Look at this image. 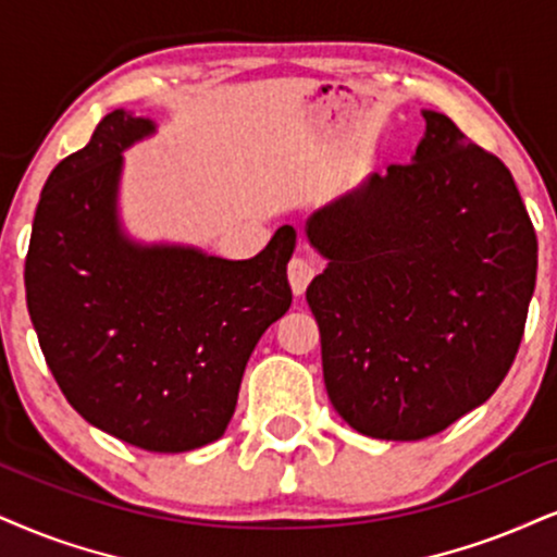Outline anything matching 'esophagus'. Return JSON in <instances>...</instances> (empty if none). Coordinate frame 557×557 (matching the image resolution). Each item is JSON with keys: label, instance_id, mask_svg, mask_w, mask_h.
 <instances>
[{"label": "esophagus", "instance_id": "34e87169", "mask_svg": "<svg viewBox=\"0 0 557 557\" xmlns=\"http://www.w3.org/2000/svg\"><path fill=\"white\" fill-rule=\"evenodd\" d=\"M286 273H289V284H292V292L297 294H305L307 286H310V281L314 278V263L307 258H292L289 260V268H286Z\"/></svg>", "mask_w": 557, "mask_h": 557}]
</instances>
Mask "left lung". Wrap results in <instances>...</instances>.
I'll return each instance as SVG.
<instances>
[{"label": "left lung", "instance_id": "8db88e82", "mask_svg": "<svg viewBox=\"0 0 557 557\" xmlns=\"http://www.w3.org/2000/svg\"><path fill=\"white\" fill-rule=\"evenodd\" d=\"M416 160L307 222L327 397L363 436L418 442L496 393L517 359L537 235L504 162L423 111Z\"/></svg>", "mask_w": 557, "mask_h": 557}]
</instances>
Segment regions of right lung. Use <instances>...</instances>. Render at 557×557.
<instances>
[{"instance_id": "right-lung-1", "label": "right lung", "mask_w": 557, "mask_h": 557, "mask_svg": "<svg viewBox=\"0 0 557 557\" xmlns=\"http://www.w3.org/2000/svg\"><path fill=\"white\" fill-rule=\"evenodd\" d=\"M113 111L51 170L25 258V297L61 393L100 431L147 451L216 442L252 348L292 305L284 224L250 260L136 247L115 226L121 149L152 132Z\"/></svg>"}]
</instances>
